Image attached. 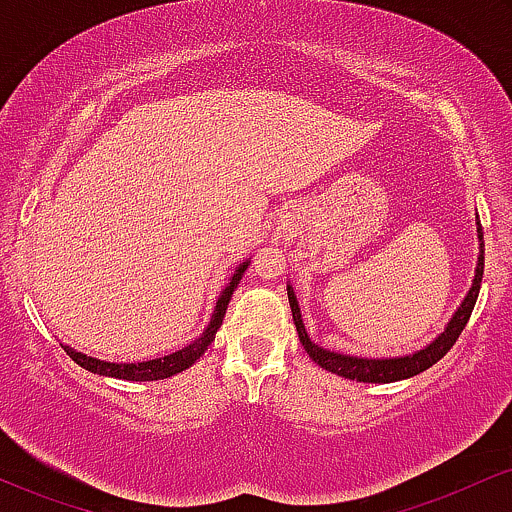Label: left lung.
I'll return each instance as SVG.
<instances>
[{
    "mask_svg": "<svg viewBox=\"0 0 512 512\" xmlns=\"http://www.w3.org/2000/svg\"><path fill=\"white\" fill-rule=\"evenodd\" d=\"M479 232V242L484 239L482 232V222L477 227ZM484 246V244H482ZM482 275H484V249L479 254V263H477V275H474L472 290L465 297V302L460 304V309L455 311V316L450 318L448 328L443 330L438 338L431 342L426 350H419L410 354V357H398V359H359V357H347V354H338L318 347L316 342L309 340L306 335L304 323H302V314H299V304L294 292L287 287V297H290V306H292V318L294 326H297L299 333V342L304 345L306 354H309L314 362L321 366V369L330 371V374H338L350 378V381H364V383H393V381H402V378H410L422 374V371L434 366L438 359H443L448 354L450 347L455 345V340L460 338V333L465 330L467 321H470L474 304H477L479 297V287H482Z\"/></svg>",
    "mask_w": 512,
    "mask_h": 512,
    "instance_id": "left-lung-1",
    "label": "left lung"
}]
</instances>
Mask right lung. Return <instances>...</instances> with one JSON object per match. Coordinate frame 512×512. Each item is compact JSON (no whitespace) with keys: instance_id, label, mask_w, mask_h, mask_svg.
Instances as JSON below:
<instances>
[{"instance_id":"right-lung-1","label":"right lung","mask_w":512,"mask_h":512,"mask_svg":"<svg viewBox=\"0 0 512 512\" xmlns=\"http://www.w3.org/2000/svg\"><path fill=\"white\" fill-rule=\"evenodd\" d=\"M246 266H249V261L239 266L237 273L232 275L230 285H227L225 292L220 294L218 306H215V314H213V318H210V326L206 328V333H203L196 342H191L189 347H184V350L172 352V354H167V357H160V359H150V362H141V364L100 362V359L86 357V354L74 352L71 347L62 345L64 352L69 354V357L74 359L78 366H83L86 371H93V374L110 376V378H122V381H160V378H170L174 374H179V371L189 369L196 359H201V354L206 352L210 342L215 340V333H218V328L222 326V318H225V311H227V304H230V299H232V292L237 290V285H239V280H242Z\"/></svg>"}]
</instances>
